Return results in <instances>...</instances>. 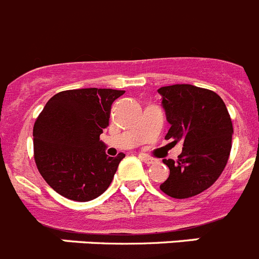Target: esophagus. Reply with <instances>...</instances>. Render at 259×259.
<instances>
[{
	"instance_id": "esophagus-1",
	"label": "esophagus",
	"mask_w": 259,
	"mask_h": 259,
	"mask_svg": "<svg viewBox=\"0 0 259 259\" xmlns=\"http://www.w3.org/2000/svg\"><path fill=\"white\" fill-rule=\"evenodd\" d=\"M140 158H141V160L142 162H145L146 164H154V163H156V159H154V158H151V156H148V155H145V154H141V155H140Z\"/></svg>"
}]
</instances>
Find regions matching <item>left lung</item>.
<instances>
[{
	"instance_id": "1",
	"label": "left lung",
	"mask_w": 259,
	"mask_h": 259,
	"mask_svg": "<svg viewBox=\"0 0 259 259\" xmlns=\"http://www.w3.org/2000/svg\"><path fill=\"white\" fill-rule=\"evenodd\" d=\"M163 108L170 128L165 135L173 144L182 141L176 162L164 159L169 177L160 190L175 199L203 193L221 176L231 151L234 128L224 100L214 91L173 84L160 87Z\"/></svg>"
}]
</instances>
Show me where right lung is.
I'll use <instances>...</instances> for the list:
<instances>
[{"label": "right lung", "mask_w": 259, "mask_h": 259, "mask_svg": "<svg viewBox=\"0 0 259 259\" xmlns=\"http://www.w3.org/2000/svg\"><path fill=\"white\" fill-rule=\"evenodd\" d=\"M124 91L79 89L47 101L33 127L34 162L45 181L70 200L100 196L113 181L124 154H105L100 140L109 125L111 104Z\"/></svg>", "instance_id": "1"}]
</instances>
